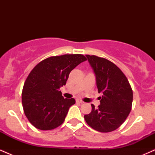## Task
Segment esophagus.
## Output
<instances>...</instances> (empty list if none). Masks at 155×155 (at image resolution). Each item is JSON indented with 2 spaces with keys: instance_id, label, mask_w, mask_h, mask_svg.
<instances>
[{
  "instance_id": "esophagus-1",
  "label": "esophagus",
  "mask_w": 155,
  "mask_h": 155,
  "mask_svg": "<svg viewBox=\"0 0 155 155\" xmlns=\"http://www.w3.org/2000/svg\"><path fill=\"white\" fill-rule=\"evenodd\" d=\"M76 102H77V103H79V104H84V101H80V100H76Z\"/></svg>"
}]
</instances>
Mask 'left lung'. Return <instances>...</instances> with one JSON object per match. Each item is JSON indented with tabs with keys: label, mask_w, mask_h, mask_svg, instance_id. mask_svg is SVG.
<instances>
[{
	"label": "left lung",
	"mask_w": 155,
	"mask_h": 155,
	"mask_svg": "<svg viewBox=\"0 0 155 155\" xmlns=\"http://www.w3.org/2000/svg\"><path fill=\"white\" fill-rule=\"evenodd\" d=\"M96 76L101 104H92V111L84 115L89 126L101 133L120 127L128 117L133 104V90L123 72L112 62L95 55H86Z\"/></svg>",
	"instance_id": "obj_1"
}]
</instances>
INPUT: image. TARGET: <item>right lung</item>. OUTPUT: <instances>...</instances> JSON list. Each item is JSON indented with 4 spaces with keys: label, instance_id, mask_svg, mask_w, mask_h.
Instances as JSON below:
<instances>
[{
    "label": "right lung",
    "instance_id": "obj_1",
    "mask_svg": "<svg viewBox=\"0 0 155 155\" xmlns=\"http://www.w3.org/2000/svg\"><path fill=\"white\" fill-rule=\"evenodd\" d=\"M87 60L80 54L49 57L33 68L25 81L22 103L29 122L42 130H49L63 123L74 98H64L59 89L66 84L69 74Z\"/></svg>",
    "mask_w": 155,
    "mask_h": 155
}]
</instances>
